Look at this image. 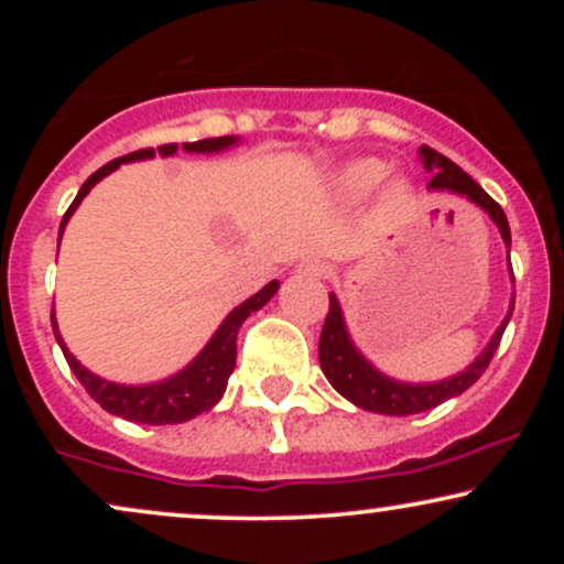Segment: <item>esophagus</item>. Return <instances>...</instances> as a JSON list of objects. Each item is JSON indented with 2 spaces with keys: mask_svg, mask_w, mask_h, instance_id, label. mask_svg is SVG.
<instances>
[{
  "mask_svg": "<svg viewBox=\"0 0 564 564\" xmlns=\"http://www.w3.org/2000/svg\"><path fill=\"white\" fill-rule=\"evenodd\" d=\"M300 273L326 278L328 273H332V268H328V262H323V260H304V262H300Z\"/></svg>",
  "mask_w": 564,
  "mask_h": 564,
  "instance_id": "34e87169",
  "label": "esophagus"
}]
</instances>
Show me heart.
<instances>
[{"label": "heart", "mask_w": 564, "mask_h": 564, "mask_svg": "<svg viewBox=\"0 0 564 564\" xmlns=\"http://www.w3.org/2000/svg\"><path fill=\"white\" fill-rule=\"evenodd\" d=\"M387 172H390V166H387L381 159H371V156L352 159L334 174V187L341 198L360 200L371 196V193L384 183ZM379 198L387 212H400L411 204L413 187L405 177H392L387 180L384 187H381Z\"/></svg>", "instance_id": "heart-1"}]
</instances>
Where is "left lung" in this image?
<instances>
[{"label":"left lung","mask_w":564,"mask_h":564,"mask_svg":"<svg viewBox=\"0 0 564 564\" xmlns=\"http://www.w3.org/2000/svg\"><path fill=\"white\" fill-rule=\"evenodd\" d=\"M419 159H422L424 170L432 174L430 193H451V196L467 198L475 206H480L485 215L494 219V225L498 232H501L509 251L511 232L501 206H498L496 200L462 170V166L453 164L451 159L443 156V153L422 145L419 148ZM511 281H514V275H511ZM511 310H514V296H511L509 302L507 318L501 321V326H498L496 334L490 336V341L482 347V352L477 355L464 371L440 381H416V384H413V381H400L381 373L379 368L355 347L345 323V313H341V304L336 300V294H328V315L326 323H323L318 345L321 368L323 373H326V379L332 381L334 390L339 392L341 398H347L352 405L364 408V411L384 413V416H411V413L430 411V408H435L440 403H445V400L462 394L464 390H469V387L482 377V371L488 368L490 358H494V352L498 349L503 328H507V323L511 318Z\"/></svg>","instance_id":"1"}]
</instances>
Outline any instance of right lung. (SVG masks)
Listing matches in <instances>:
<instances>
[{
    "label": "right lung",
    "instance_id": "1",
    "mask_svg": "<svg viewBox=\"0 0 564 564\" xmlns=\"http://www.w3.org/2000/svg\"><path fill=\"white\" fill-rule=\"evenodd\" d=\"M241 138L236 134H228V138H206L198 142H183L185 153H223L228 148L238 145ZM177 142H170V145H161L159 151L153 148H145V151H134L127 153V156L108 161L106 166H100L95 174H89L87 183L82 185V191L76 193L74 204L68 206L66 217L61 223V232H57V246H61L63 230H66L68 219L74 217V212L79 209V204L84 200L93 187L100 183L102 177L119 170L121 164H132V161H148L159 153V156H174L177 153ZM281 289V283L270 281L262 291H257L254 296L232 307L225 321L219 323V328L212 334V339L206 341L204 349L191 360L185 368H180L177 373L172 377L161 379V381H151V384H116V381H108L97 373L84 368L79 360L74 358V352L66 347L61 332H57V321H55V310H53V328H55V339L61 345L63 355H66L70 371L76 373V379L82 381L84 390L89 392V398L95 403H100L108 413L113 416L127 419V422H138V424H180V422H191L196 419L198 413L209 411L219 403V398L225 394V387H228V379L236 368V339H238V328L243 326V321L249 318L251 313L262 310L264 304L275 296V291Z\"/></svg>",
    "mask_w": 564,
    "mask_h": 564
}]
</instances>
